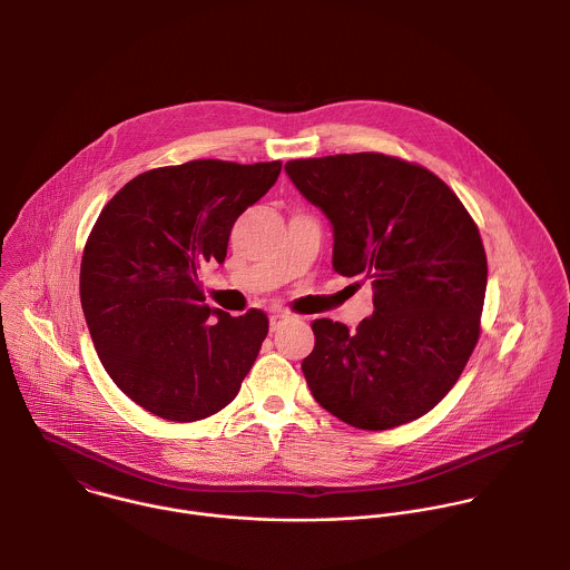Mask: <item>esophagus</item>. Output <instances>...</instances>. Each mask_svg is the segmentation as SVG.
<instances>
[{
  "label": "esophagus",
  "mask_w": 570,
  "mask_h": 570,
  "mask_svg": "<svg viewBox=\"0 0 570 570\" xmlns=\"http://www.w3.org/2000/svg\"><path fill=\"white\" fill-rule=\"evenodd\" d=\"M287 318H289V314H285V312H274V314L269 316V328H272V331H278Z\"/></svg>",
  "instance_id": "34e87169"
}]
</instances>
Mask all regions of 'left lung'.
Segmentation results:
<instances>
[{"label":"left lung","instance_id":"obj_1","mask_svg":"<svg viewBox=\"0 0 570 570\" xmlns=\"http://www.w3.org/2000/svg\"><path fill=\"white\" fill-rule=\"evenodd\" d=\"M333 226V269L373 285L355 331L312 323L303 360L314 400L360 430L423 416L459 382L479 337L488 256L454 190L421 164L337 154L285 164Z\"/></svg>","mask_w":570,"mask_h":570}]
</instances>
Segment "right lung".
<instances>
[{
    "label": "right lung",
    "instance_id": "obj_1",
    "mask_svg": "<svg viewBox=\"0 0 570 570\" xmlns=\"http://www.w3.org/2000/svg\"><path fill=\"white\" fill-rule=\"evenodd\" d=\"M281 166H160L100 210L82 249V314L114 384L151 414L188 423L237 397L269 323L261 309L235 318L204 305L197 272L224 263L235 222Z\"/></svg>",
    "mask_w": 570,
    "mask_h": 570
}]
</instances>
